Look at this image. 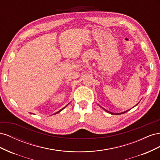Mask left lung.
I'll return each instance as SVG.
<instances>
[{
    "label": "left lung",
    "mask_w": 160,
    "mask_h": 160,
    "mask_svg": "<svg viewBox=\"0 0 160 160\" xmlns=\"http://www.w3.org/2000/svg\"><path fill=\"white\" fill-rule=\"evenodd\" d=\"M105 111H107V112H108V113H110L111 114H112V115H119V114H122V113H125V112H127V111H128L129 110H128V111H124V112H122V113H111V112H109V111H107V110H106V109H103Z\"/></svg>",
    "instance_id": "8db88e82"
}]
</instances>
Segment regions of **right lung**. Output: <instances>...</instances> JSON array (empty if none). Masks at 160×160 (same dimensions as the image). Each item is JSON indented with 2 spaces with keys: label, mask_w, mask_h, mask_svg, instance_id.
I'll return each instance as SVG.
<instances>
[{
  "label": "right lung",
  "mask_w": 160,
  "mask_h": 160,
  "mask_svg": "<svg viewBox=\"0 0 160 160\" xmlns=\"http://www.w3.org/2000/svg\"><path fill=\"white\" fill-rule=\"evenodd\" d=\"M66 106H67V105H66ZM66 106H65V108H62V109H61V110H59V111H57V113H59V112H60V111H62V109H65V108H66Z\"/></svg>",
  "instance_id": "obj_1"
}]
</instances>
